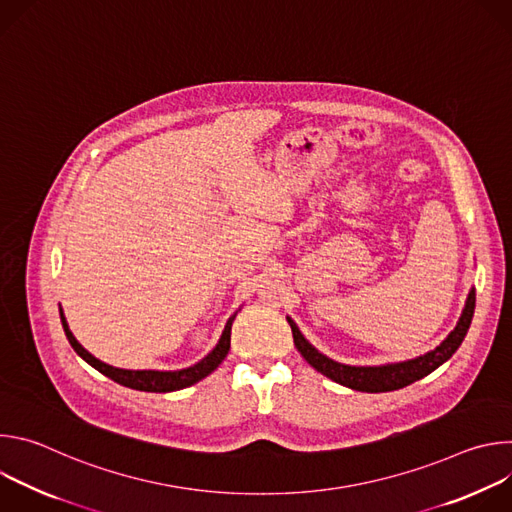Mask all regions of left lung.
I'll return each mask as SVG.
<instances>
[{"label": "left lung", "instance_id": "8db88e82", "mask_svg": "<svg viewBox=\"0 0 512 512\" xmlns=\"http://www.w3.org/2000/svg\"><path fill=\"white\" fill-rule=\"evenodd\" d=\"M476 308V289L472 287L468 291V298L462 310V316L456 324V328L448 334V338L435 346L433 350L401 360V362H385V364H375V367H356V364H344L338 362L324 352H320L298 328V324L287 316V322L291 326V334H294V344L300 350V354L310 362V367H314L318 373L324 377L332 379L334 383H340L348 389L362 391V393H387V391H397L403 389L429 373H433L437 367H442L446 360L452 358V354L460 348L462 340L468 334V328L472 324Z\"/></svg>", "mask_w": 512, "mask_h": 512}]
</instances>
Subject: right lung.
<instances>
[{
  "label": "right lung",
  "mask_w": 512,
  "mask_h": 512,
  "mask_svg": "<svg viewBox=\"0 0 512 512\" xmlns=\"http://www.w3.org/2000/svg\"><path fill=\"white\" fill-rule=\"evenodd\" d=\"M235 316L237 312L227 320V326L221 334V338H218L216 346L202 358L198 360L196 364H192V367L188 369H180V371H129V369H117V367H111V364L95 358L87 348H83V344L75 338V334L70 332L68 328V322L64 318V312L60 308V322H62V328H64V334L70 342V346L75 348V352L87 360L93 369H97L99 373H103L105 377H109L111 381L123 385V387H129V389H135V391H148V393H170V391H180V389H186L198 381H202L204 377H208L212 371H216L218 364H221L227 354H229V348H231V326L235 322Z\"/></svg>",
  "instance_id": "1"
}]
</instances>
